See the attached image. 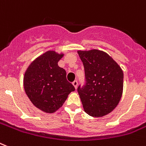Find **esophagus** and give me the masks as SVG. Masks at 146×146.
I'll list each match as a JSON object with an SVG mask.
<instances>
[{
  "mask_svg": "<svg viewBox=\"0 0 146 146\" xmlns=\"http://www.w3.org/2000/svg\"><path fill=\"white\" fill-rule=\"evenodd\" d=\"M73 85L74 86V88L76 89L77 88V86H78V82H77L76 80H75L74 82H73Z\"/></svg>",
  "mask_w": 146,
  "mask_h": 146,
  "instance_id": "obj_1",
  "label": "esophagus"
}]
</instances>
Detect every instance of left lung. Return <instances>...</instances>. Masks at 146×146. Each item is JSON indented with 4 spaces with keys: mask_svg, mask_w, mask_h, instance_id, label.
<instances>
[{
    "mask_svg": "<svg viewBox=\"0 0 146 146\" xmlns=\"http://www.w3.org/2000/svg\"><path fill=\"white\" fill-rule=\"evenodd\" d=\"M86 84L77 90L84 111L94 117L108 114L118 105L123 91V71L108 53L99 50H78Z\"/></svg>",
    "mask_w": 146,
    "mask_h": 146,
    "instance_id": "left-lung-1",
    "label": "left lung"
}]
</instances>
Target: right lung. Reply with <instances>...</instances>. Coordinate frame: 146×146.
<instances>
[{"instance_id": "add662e5", "label": "right lung", "mask_w": 146, "mask_h": 146, "mask_svg": "<svg viewBox=\"0 0 146 146\" xmlns=\"http://www.w3.org/2000/svg\"><path fill=\"white\" fill-rule=\"evenodd\" d=\"M63 56V52L46 51L32 62L24 73L26 94L35 107L45 113L56 112L75 90L67 80L65 70L58 65Z\"/></svg>"}]
</instances>
